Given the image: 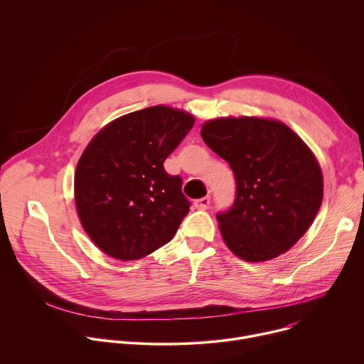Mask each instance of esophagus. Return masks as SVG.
<instances>
[{
	"instance_id": "34e87169",
	"label": "esophagus",
	"mask_w": 364,
	"mask_h": 364,
	"mask_svg": "<svg viewBox=\"0 0 364 364\" xmlns=\"http://www.w3.org/2000/svg\"><path fill=\"white\" fill-rule=\"evenodd\" d=\"M209 202H210V198L209 196H205V198H200V199H196L195 200V206L198 209H206L209 206Z\"/></svg>"
}]
</instances>
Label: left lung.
<instances>
[{
	"label": "left lung",
	"instance_id": "1",
	"mask_svg": "<svg viewBox=\"0 0 364 364\" xmlns=\"http://www.w3.org/2000/svg\"><path fill=\"white\" fill-rule=\"evenodd\" d=\"M208 146L237 181L234 205L216 213L228 248L248 262L291 248L323 200V173L307 144L287 124L262 117H220L202 124Z\"/></svg>",
	"mask_w": 364,
	"mask_h": 364
}]
</instances>
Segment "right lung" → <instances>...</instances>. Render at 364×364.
Instances as JSON below:
<instances>
[{
	"label": "right lung",
	"mask_w": 364,
	"mask_h": 364,
	"mask_svg": "<svg viewBox=\"0 0 364 364\" xmlns=\"http://www.w3.org/2000/svg\"><path fill=\"white\" fill-rule=\"evenodd\" d=\"M193 123L183 110L152 106L110 122L87 144L75 199L85 231L105 254L139 259L173 238L191 202L164 162Z\"/></svg>",
	"instance_id": "1"
}]
</instances>
